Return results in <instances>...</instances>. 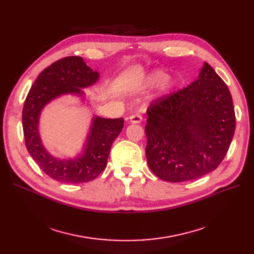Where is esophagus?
Returning a JSON list of instances; mask_svg holds the SVG:
<instances>
[{"label":"esophagus","instance_id":"obj_1","mask_svg":"<svg viewBox=\"0 0 254 254\" xmlns=\"http://www.w3.org/2000/svg\"><path fill=\"white\" fill-rule=\"evenodd\" d=\"M142 115L140 114H132L129 116V123L131 124H140L142 122Z\"/></svg>","mask_w":254,"mask_h":254}]
</instances>
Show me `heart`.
<instances>
[{
	"label": "heart",
	"mask_w": 254,
	"mask_h": 254,
	"mask_svg": "<svg viewBox=\"0 0 254 254\" xmlns=\"http://www.w3.org/2000/svg\"><path fill=\"white\" fill-rule=\"evenodd\" d=\"M146 84L151 87L164 84L165 90L169 91L173 87H175L176 81L174 79H169V74L167 72L162 70H156L148 75L147 80H146Z\"/></svg>",
	"instance_id": "heart-1"
}]
</instances>
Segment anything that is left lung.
<instances>
[{
    "label": "left lung",
    "mask_w": 254,
    "mask_h": 254,
    "mask_svg": "<svg viewBox=\"0 0 254 254\" xmlns=\"http://www.w3.org/2000/svg\"><path fill=\"white\" fill-rule=\"evenodd\" d=\"M147 115V163L158 178L169 182L214 171L235 134L231 92L207 63L188 87L153 101Z\"/></svg>",
    "instance_id": "1"
}]
</instances>
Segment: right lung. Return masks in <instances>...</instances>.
<instances>
[{
    "label": "right lung",
    "mask_w": 254,
    "mask_h": 254,
    "mask_svg": "<svg viewBox=\"0 0 254 254\" xmlns=\"http://www.w3.org/2000/svg\"><path fill=\"white\" fill-rule=\"evenodd\" d=\"M80 57H66L43 70L32 85L22 109L25 146L34 161L50 178L64 183H82L97 178L107 166L111 146L124 127V118L95 116L82 153L75 158L60 159L48 153L39 135V119L44 107L63 95L83 96L81 88L99 80Z\"/></svg>",
    "instance_id": "add662e5"
}]
</instances>
